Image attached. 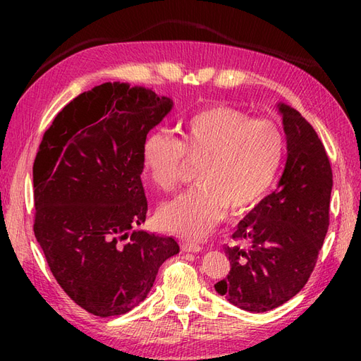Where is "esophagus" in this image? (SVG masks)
<instances>
[{"mask_svg":"<svg viewBox=\"0 0 361 361\" xmlns=\"http://www.w3.org/2000/svg\"><path fill=\"white\" fill-rule=\"evenodd\" d=\"M180 247L185 253H199V251H202V245L194 243H183Z\"/></svg>","mask_w":361,"mask_h":361,"instance_id":"34e87169","label":"esophagus"}]
</instances>
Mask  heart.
<instances>
[{
  "label": "heart",
  "instance_id": "heart-1",
  "mask_svg": "<svg viewBox=\"0 0 361 361\" xmlns=\"http://www.w3.org/2000/svg\"><path fill=\"white\" fill-rule=\"evenodd\" d=\"M285 140L268 120H251L226 105L206 108L180 129V138L152 130L141 146V167L155 188H178L187 164L199 166V185L164 203L157 221L166 232L200 239L220 223L226 209L250 211L267 197L279 174Z\"/></svg>",
  "mask_w": 361,
  "mask_h": 361
}]
</instances>
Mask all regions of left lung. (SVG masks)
<instances>
[{"label":"left lung","instance_id":"8db88e82","mask_svg":"<svg viewBox=\"0 0 361 361\" xmlns=\"http://www.w3.org/2000/svg\"><path fill=\"white\" fill-rule=\"evenodd\" d=\"M288 158L276 191L238 223L224 245L231 262L215 290L236 307L264 313L285 304L307 283L329 231L333 173L312 125L279 102Z\"/></svg>","mask_w":361,"mask_h":361}]
</instances>
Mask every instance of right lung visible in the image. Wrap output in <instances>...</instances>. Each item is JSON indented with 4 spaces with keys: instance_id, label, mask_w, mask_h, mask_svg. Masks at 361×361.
Returning <instances> with one entry per match:
<instances>
[{
    "instance_id": "right-lung-1",
    "label": "right lung",
    "mask_w": 361,
    "mask_h": 361,
    "mask_svg": "<svg viewBox=\"0 0 361 361\" xmlns=\"http://www.w3.org/2000/svg\"><path fill=\"white\" fill-rule=\"evenodd\" d=\"M171 108L152 89L104 82L64 106L39 146L36 239L63 290L101 318L145 301L179 253L174 238L135 228L147 212L141 146Z\"/></svg>"
}]
</instances>
